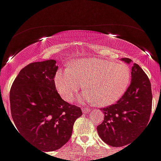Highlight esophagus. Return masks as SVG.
I'll use <instances>...</instances> for the list:
<instances>
[{
	"instance_id": "34e87169",
	"label": "esophagus",
	"mask_w": 161,
	"mask_h": 161,
	"mask_svg": "<svg viewBox=\"0 0 161 161\" xmlns=\"http://www.w3.org/2000/svg\"><path fill=\"white\" fill-rule=\"evenodd\" d=\"M82 111L83 114H88L89 112L91 111V109L90 108H82Z\"/></svg>"
}]
</instances>
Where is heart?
<instances>
[{
    "label": "heart",
    "instance_id": "heart-1",
    "mask_svg": "<svg viewBox=\"0 0 161 161\" xmlns=\"http://www.w3.org/2000/svg\"><path fill=\"white\" fill-rule=\"evenodd\" d=\"M130 72L126 65L113 61L90 57L73 61L65 70L55 76L57 89L68 102H72L85 83L87 92L80 100L99 106L110 105L119 100L126 91Z\"/></svg>",
    "mask_w": 161,
    "mask_h": 161
}]
</instances>
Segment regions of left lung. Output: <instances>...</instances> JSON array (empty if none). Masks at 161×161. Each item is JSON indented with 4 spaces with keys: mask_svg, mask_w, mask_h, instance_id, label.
<instances>
[{
    "mask_svg": "<svg viewBox=\"0 0 161 161\" xmlns=\"http://www.w3.org/2000/svg\"><path fill=\"white\" fill-rule=\"evenodd\" d=\"M130 64V58H121ZM152 94L148 77L138 64L131 69V82L114 104L101 108L104 119L97 126L100 139L112 147L130 144L144 129L150 119Z\"/></svg>",
    "mask_w": 161,
    "mask_h": 161,
    "instance_id": "1",
    "label": "left lung"
}]
</instances>
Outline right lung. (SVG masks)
Instances as JSON below:
<instances>
[{
	"label": "right lung",
	"mask_w": 161,
	"mask_h": 161,
	"mask_svg": "<svg viewBox=\"0 0 161 161\" xmlns=\"http://www.w3.org/2000/svg\"><path fill=\"white\" fill-rule=\"evenodd\" d=\"M55 60L33 62L21 69L9 92L11 115L18 132L36 147L52 152L65 145L82 110L56 90Z\"/></svg>",
	"instance_id": "right-lung-1"
}]
</instances>
